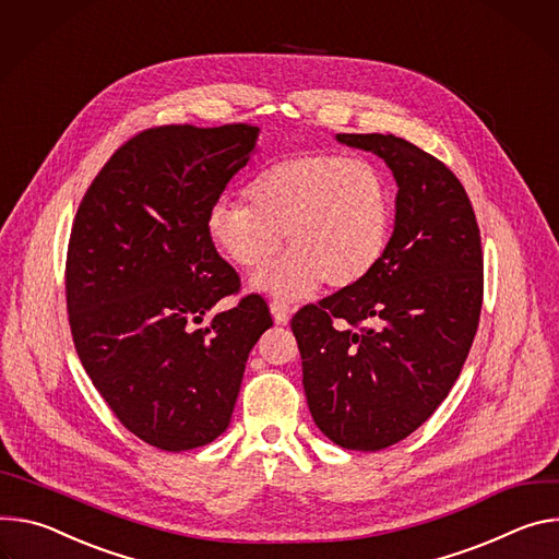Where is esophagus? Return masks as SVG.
<instances>
[{"label": "esophagus", "mask_w": 559, "mask_h": 559, "mask_svg": "<svg viewBox=\"0 0 559 559\" xmlns=\"http://www.w3.org/2000/svg\"><path fill=\"white\" fill-rule=\"evenodd\" d=\"M271 316H273L275 324H288V320L293 316V308L288 304L275 299V301H271Z\"/></svg>", "instance_id": "esophagus-1"}]
</instances>
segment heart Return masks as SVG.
Listing matches in <instances>:
<instances>
[{"label": "heart", "instance_id": "heart-1", "mask_svg": "<svg viewBox=\"0 0 559 559\" xmlns=\"http://www.w3.org/2000/svg\"><path fill=\"white\" fill-rule=\"evenodd\" d=\"M251 200L222 198L206 215V233L237 266H264L282 248L290 253L253 277V288L299 299L322 282L350 288L370 275L389 243L391 189L368 159L304 153L264 168Z\"/></svg>", "mask_w": 559, "mask_h": 559}]
</instances>
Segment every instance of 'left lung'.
I'll use <instances>...</instances> for the list:
<instances>
[{
	"instance_id": "8db88e82",
	"label": "left lung",
	"mask_w": 559,
	"mask_h": 559,
	"mask_svg": "<svg viewBox=\"0 0 559 559\" xmlns=\"http://www.w3.org/2000/svg\"><path fill=\"white\" fill-rule=\"evenodd\" d=\"M335 140L391 168L393 233L368 277L304 306L290 329L318 428L342 449L382 451L460 378L481 311V239L464 186L440 159L395 135Z\"/></svg>"
}]
</instances>
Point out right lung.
Wrapping results in <instances>:
<instances>
[{"mask_svg": "<svg viewBox=\"0 0 559 559\" xmlns=\"http://www.w3.org/2000/svg\"><path fill=\"white\" fill-rule=\"evenodd\" d=\"M258 127H159L123 144L93 179L69 241L67 304L93 386L133 436L162 451L228 428L246 359L273 326L206 233L209 209L258 151Z\"/></svg>", "mask_w": 559, "mask_h": 559, "instance_id": "obj_1", "label": "right lung"}]
</instances>
